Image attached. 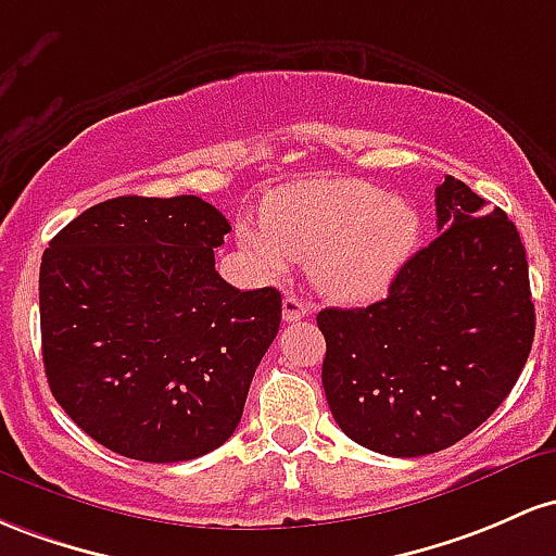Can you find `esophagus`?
Returning <instances> with one entry per match:
<instances>
[{
    "label": "esophagus",
    "instance_id": "1",
    "mask_svg": "<svg viewBox=\"0 0 556 556\" xmlns=\"http://www.w3.org/2000/svg\"><path fill=\"white\" fill-rule=\"evenodd\" d=\"M307 315H309V304L304 302L302 296H296V294L283 296V320L286 323L302 320V317H307Z\"/></svg>",
    "mask_w": 556,
    "mask_h": 556
}]
</instances>
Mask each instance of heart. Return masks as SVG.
Wrapping results in <instances>:
<instances>
[{
  "label": "heart",
  "mask_w": 556,
  "mask_h": 556,
  "mask_svg": "<svg viewBox=\"0 0 556 556\" xmlns=\"http://www.w3.org/2000/svg\"><path fill=\"white\" fill-rule=\"evenodd\" d=\"M420 236L404 199L365 180H309L267 199L262 223L239 228L260 270L283 273L309 260L312 280L336 299L376 296L402 270Z\"/></svg>",
  "instance_id": "b5f03b06"
}]
</instances>
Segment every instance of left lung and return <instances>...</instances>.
I'll list each match as a JSON object with an SVG mask.
<instances>
[{"label": "left lung", "instance_id": "obj_1", "mask_svg": "<svg viewBox=\"0 0 556 556\" xmlns=\"http://www.w3.org/2000/svg\"><path fill=\"white\" fill-rule=\"evenodd\" d=\"M439 236L367 307L317 312L323 389L359 446L422 457L494 415L526 367L535 312L515 223L463 180L435 189Z\"/></svg>", "mask_w": 556, "mask_h": 556}]
</instances>
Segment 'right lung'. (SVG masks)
Here are the masks:
<instances>
[{
  "label": "right lung",
  "mask_w": 556,
  "mask_h": 556,
  "mask_svg": "<svg viewBox=\"0 0 556 556\" xmlns=\"http://www.w3.org/2000/svg\"><path fill=\"white\" fill-rule=\"evenodd\" d=\"M226 233L223 212L199 197H117L49 241L39 273L49 389L115 454L184 463L239 426L280 328V294L217 276Z\"/></svg>",
  "instance_id": "right-lung-1"
}]
</instances>
